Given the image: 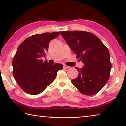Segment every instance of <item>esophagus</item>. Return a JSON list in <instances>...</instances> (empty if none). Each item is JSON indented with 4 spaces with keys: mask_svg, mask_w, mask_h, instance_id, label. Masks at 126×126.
<instances>
[{
    "mask_svg": "<svg viewBox=\"0 0 126 126\" xmlns=\"http://www.w3.org/2000/svg\"><path fill=\"white\" fill-rule=\"evenodd\" d=\"M63 68H65V69H68V68H70V67H69V66L66 65H63Z\"/></svg>",
    "mask_w": 126,
    "mask_h": 126,
    "instance_id": "obj_1",
    "label": "esophagus"
}]
</instances>
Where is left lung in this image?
I'll return each instance as SVG.
<instances>
[{"label": "left lung", "mask_w": 126, "mask_h": 126, "mask_svg": "<svg viewBox=\"0 0 126 126\" xmlns=\"http://www.w3.org/2000/svg\"><path fill=\"white\" fill-rule=\"evenodd\" d=\"M77 58L84 63L71 82L81 93L92 95L103 88L110 78L112 64L107 48L93 33L85 31L61 32Z\"/></svg>", "instance_id": "obj_1"}]
</instances>
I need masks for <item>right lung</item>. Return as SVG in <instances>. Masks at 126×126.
I'll use <instances>...</instances> for the list:
<instances>
[{
    "mask_svg": "<svg viewBox=\"0 0 126 126\" xmlns=\"http://www.w3.org/2000/svg\"><path fill=\"white\" fill-rule=\"evenodd\" d=\"M61 32L35 34L25 39L17 49L12 61L13 74L16 82L25 92L38 94L45 90L63 69L62 64H49L43 61L51 40Z\"/></svg>",
    "mask_w": 126,
    "mask_h": 126,
    "instance_id": "right-lung-1",
    "label": "right lung"
}]
</instances>
